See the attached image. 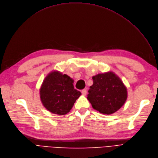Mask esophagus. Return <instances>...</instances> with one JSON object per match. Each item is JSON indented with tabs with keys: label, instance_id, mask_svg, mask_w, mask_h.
Instances as JSON below:
<instances>
[{
	"label": "esophagus",
	"instance_id": "34e87169",
	"mask_svg": "<svg viewBox=\"0 0 158 158\" xmlns=\"http://www.w3.org/2000/svg\"><path fill=\"white\" fill-rule=\"evenodd\" d=\"M81 93H82V94H84V95H85V94H87V90L86 89H82L81 90Z\"/></svg>",
	"mask_w": 158,
	"mask_h": 158
}]
</instances>
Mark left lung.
Here are the masks:
<instances>
[{
  "instance_id": "left-lung-1",
  "label": "left lung",
  "mask_w": 158,
  "mask_h": 158,
  "mask_svg": "<svg viewBox=\"0 0 158 158\" xmlns=\"http://www.w3.org/2000/svg\"><path fill=\"white\" fill-rule=\"evenodd\" d=\"M87 99L93 108L105 115L120 109L127 98V90L122 81L113 73L98 74L93 77Z\"/></svg>"
}]
</instances>
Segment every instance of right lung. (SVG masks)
Here are the masks:
<instances>
[{
    "label": "right lung",
    "mask_w": 158,
    "mask_h": 158,
    "mask_svg": "<svg viewBox=\"0 0 158 158\" xmlns=\"http://www.w3.org/2000/svg\"><path fill=\"white\" fill-rule=\"evenodd\" d=\"M73 80L58 71L50 73L44 80L40 89V98L49 111L65 115L70 111L81 93L74 88Z\"/></svg>",
    "instance_id": "right-lung-1"
}]
</instances>
